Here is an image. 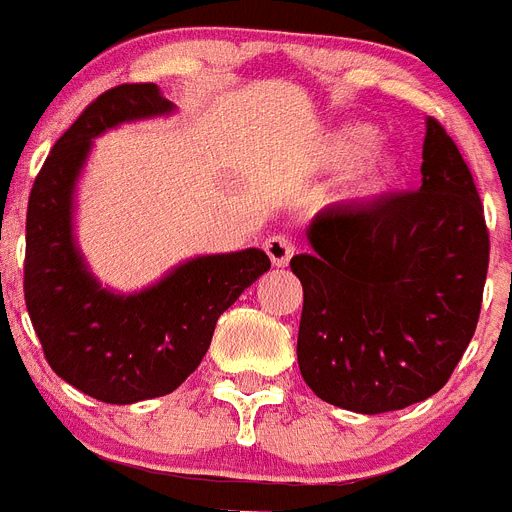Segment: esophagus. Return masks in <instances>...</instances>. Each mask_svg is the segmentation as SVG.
<instances>
[{
    "instance_id": "esophagus-1",
    "label": "esophagus",
    "mask_w": 512,
    "mask_h": 512,
    "mask_svg": "<svg viewBox=\"0 0 512 512\" xmlns=\"http://www.w3.org/2000/svg\"><path fill=\"white\" fill-rule=\"evenodd\" d=\"M264 251L266 256L272 259L274 266H287L292 259V253H295V243H292V238H287V235L277 233L272 235V238H266Z\"/></svg>"
}]
</instances>
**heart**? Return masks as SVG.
I'll return each mask as SVG.
<instances>
[{
  "label": "heart",
  "mask_w": 512,
  "mask_h": 512,
  "mask_svg": "<svg viewBox=\"0 0 512 512\" xmlns=\"http://www.w3.org/2000/svg\"><path fill=\"white\" fill-rule=\"evenodd\" d=\"M373 139L375 134L370 126L344 124L331 131L321 150V163L326 168H344L353 163L342 181V196L355 204H373L383 199L404 173V165L393 150H367Z\"/></svg>",
  "instance_id": "heart-1"
}]
</instances>
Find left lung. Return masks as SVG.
I'll return each instance as SVG.
<instances>
[{
	"label": "left lung",
	"mask_w": 512,
	"mask_h": 512,
	"mask_svg": "<svg viewBox=\"0 0 512 512\" xmlns=\"http://www.w3.org/2000/svg\"><path fill=\"white\" fill-rule=\"evenodd\" d=\"M292 256L303 285L298 362L318 399L396 412L430 399L464 357L482 310L489 233L469 165L435 119L422 186L370 207H329Z\"/></svg>",
	"instance_id": "1"
}]
</instances>
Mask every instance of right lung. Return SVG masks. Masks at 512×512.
<instances>
[{"label":"right lung","instance_id":"add662e5","mask_svg":"<svg viewBox=\"0 0 512 512\" xmlns=\"http://www.w3.org/2000/svg\"><path fill=\"white\" fill-rule=\"evenodd\" d=\"M176 106L152 82L95 98L51 147L25 220V305L59 378L106 404L176 391L207 355L217 318L269 272L259 248L196 256L134 295L100 287L74 243V186L93 139Z\"/></svg>","mask_w":512,"mask_h":512}]
</instances>
